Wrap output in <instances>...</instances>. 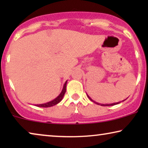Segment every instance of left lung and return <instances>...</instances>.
<instances>
[{
  "instance_id": "8db88e82",
  "label": "left lung",
  "mask_w": 148,
  "mask_h": 148,
  "mask_svg": "<svg viewBox=\"0 0 148 148\" xmlns=\"http://www.w3.org/2000/svg\"><path fill=\"white\" fill-rule=\"evenodd\" d=\"M87 96H88V97L89 98V99H90V100H91V101H92V102H94V103H96V104H98V105H101V106H114V105H116V104H119V103H121V102H115V103H112V104H99V103H98V102H95V101H94L92 100V98H90V96H88V94H87ZM125 100H126V99H125ZM125 100H123L122 102H123V101H125Z\"/></svg>"
}]
</instances>
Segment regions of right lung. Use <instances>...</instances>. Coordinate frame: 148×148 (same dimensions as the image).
Listing matches in <instances>:
<instances>
[{"instance_id":"obj_1","label":"right lung","mask_w":148,"mask_h":148,"mask_svg":"<svg viewBox=\"0 0 148 148\" xmlns=\"http://www.w3.org/2000/svg\"><path fill=\"white\" fill-rule=\"evenodd\" d=\"M66 84H67V81H66L65 83H64L61 92L60 93V94L58 95V96L56 97V98H54V100L50 101V102H48L44 103V104H36V106L38 107H42V108H47V107L53 106H54V105L57 104L58 103H59L60 101L62 100V98H63V97H64V95L66 92Z\"/></svg>"}]
</instances>
